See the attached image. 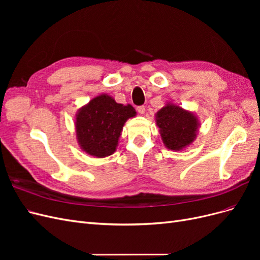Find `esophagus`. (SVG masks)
Wrapping results in <instances>:
<instances>
[{"mask_svg": "<svg viewBox=\"0 0 260 260\" xmlns=\"http://www.w3.org/2000/svg\"><path fill=\"white\" fill-rule=\"evenodd\" d=\"M137 111L139 114H144L145 113V106H138L137 107Z\"/></svg>", "mask_w": 260, "mask_h": 260, "instance_id": "1", "label": "esophagus"}]
</instances>
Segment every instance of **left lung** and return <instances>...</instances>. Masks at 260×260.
<instances>
[{
  "instance_id": "obj_1",
  "label": "left lung",
  "mask_w": 260,
  "mask_h": 260,
  "mask_svg": "<svg viewBox=\"0 0 260 260\" xmlns=\"http://www.w3.org/2000/svg\"><path fill=\"white\" fill-rule=\"evenodd\" d=\"M162 143L171 151H181L191 145L198 136V116L174 103H167L155 114Z\"/></svg>"
}]
</instances>
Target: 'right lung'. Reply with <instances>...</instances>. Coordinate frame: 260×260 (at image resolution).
I'll list each match as a JSON object with an SVG mask.
<instances>
[{
	"mask_svg": "<svg viewBox=\"0 0 260 260\" xmlns=\"http://www.w3.org/2000/svg\"><path fill=\"white\" fill-rule=\"evenodd\" d=\"M136 115L130 104H118L111 95L101 94L76 115L78 143L83 152L96 158L111 156L116 151L124 122Z\"/></svg>",
	"mask_w": 260,
	"mask_h": 260,
	"instance_id": "right-lung-1",
	"label": "right lung"
}]
</instances>
